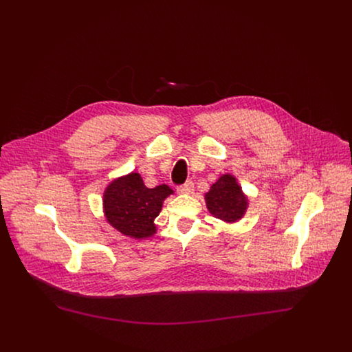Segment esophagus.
Listing matches in <instances>:
<instances>
[{
	"instance_id": "obj_1",
	"label": "esophagus",
	"mask_w": 352,
	"mask_h": 352,
	"mask_svg": "<svg viewBox=\"0 0 352 352\" xmlns=\"http://www.w3.org/2000/svg\"><path fill=\"white\" fill-rule=\"evenodd\" d=\"M177 190H178L179 193L189 195V193L193 190V182H192V181H186L184 185L178 186V188H177Z\"/></svg>"
}]
</instances>
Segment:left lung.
Wrapping results in <instances>:
<instances>
[{"label":"left lung","mask_w":352,"mask_h":352,"mask_svg":"<svg viewBox=\"0 0 352 352\" xmlns=\"http://www.w3.org/2000/svg\"><path fill=\"white\" fill-rule=\"evenodd\" d=\"M205 200L210 214L224 223L241 220L249 205L248 196L231 174H223L210 186L205 195Z\"/></svg>","instance_id":"left-lung-1"}]
</instances>
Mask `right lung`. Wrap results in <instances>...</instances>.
Wrapping results in <instances>:
<instances>
[{
  "label": "right lung",
  "mask_w": 352,
  "mask_h": 352,
  "mask_svg": "<svg viewBox=\"0 0 352 352\" xmlns=\"http://www.w3.org/2000/svg\"><path fill=\"white\" fill-rule=\"evenodd\" d=\"M173 193L166 184L147 188L139 173L118 177L109 184L103 195L106 220L125 236H153L157 231L155 219L160 214L166 197Z\"/></svg>",
  "instance_id": "1"
}]
</instances>
